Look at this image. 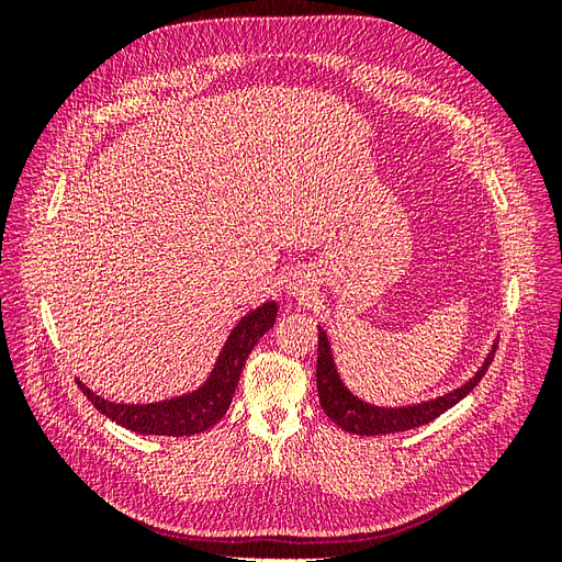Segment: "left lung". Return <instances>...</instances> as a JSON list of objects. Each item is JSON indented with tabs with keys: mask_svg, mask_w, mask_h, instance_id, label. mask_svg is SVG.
Segmentation results:
<instances>
[{
	"mask_svg": "<svg viewBox=\"0 0 562 562\" xmlns=\"http://www.w3.org/2000/svg\"><path fill=\"white\" fill-rule=\"evenodd\" d=\"M497 347V345H495ZM492 359H495V349L487 356L483 368L475 372V378L469 380L464 386H459L450 394L440 396L429 403H419L411 407H378L368 405L351 396L349 391L342 386L337 378V370L333 366V356L326 333L318 330V359H316V389H318V401L323 413H326L337 427H342L349 434L356 436H380V434H396L422 427V424H429L436 417L443 415L448 407L462 401L473 386L483 380Z\"/></svg>",
	"mask_w": 562,
	"mask_h": 562,
	"instance_id": "8db88e82",
	"label": "left lung"
}]
</instances>
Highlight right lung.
Listing matches in <instances>:
<instances>
[{"instance_id":"add662e5","label":"right lung","mask_w":562,"mask_h":562,"mask_svg":"<svg viewBox=\"0 0 562 562\" xmlns=\"http://www.w3.org/2000/svg\"><path fill=\"white\" fill-rule=\"evenodd\" d=\"M277 318V302H267L260 310L250 312L239 321L227 339V345L220 353V359L211 372L209 382L199 391H192L190 396H180L173 401H161L151 405H116L105 398L95 396L79 382L98 413H103L112 422L122 427L147 434V436H194L211 429L215 422L223 419L232 403L234 389L239 384L241 368L248 359L250 349L258 345V339L274 326Z\"/></svg>"}]
</instances>
